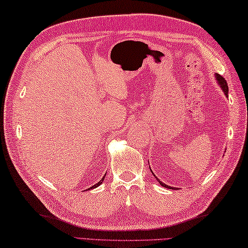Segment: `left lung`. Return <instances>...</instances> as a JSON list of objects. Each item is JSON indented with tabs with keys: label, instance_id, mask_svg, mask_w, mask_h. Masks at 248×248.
Returning <instances> with one entry per match:
<instances>
[{
	"label": "left lung",
	"instance_id": "obj_1",
	"mask_svg": "<svg viewBox=\"0 0 248 248\" xmlns=\"http://www.w3.org/2000/svg\"><path fill=\"white\" fill-rule=\"evenodd\" d=\"M217 79H218V82H219V85L221 86V88H222V90L224 91V93H225V95H228V93H229V87H228V82H227V80L224 79V78L222 77V76H220V75H217ZM153 172V171H151ZM155 175V174H154ZM155 179H157V177H155ZM158 180V182L160 183V185H162L163 187H167V188H171V189H174V187H171V186H169V185H166V184H163L162 182H160L159 181V179H157Z\"/></svg>",
	"mask_w": 248,
	"mask_h": 248
}]
</instances>
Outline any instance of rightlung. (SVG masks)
I'll list each match as a JSON object with an SVG mask.
<instances>
[{
	"label": "right lung",
	"instance_id": "right-lung-1",
	"mask_svg": "<svg viewBox=\"0 0 248 248\" xmlns=\"http://www.w3.org/2000/svg\"><path fill=\"white\" fill-rule=\"evenodd\" d=\"M103 179H104V177H102V180H101V181H100V182H99V183H97V184H94L93 186H91V187H90V188H88V189H93V188H95V187H97V186H99L100 184H101V183H102V181H103Z\"/></svg>",
	"mask_w": 248,
	"mask_h": 248
}]
</instances>
